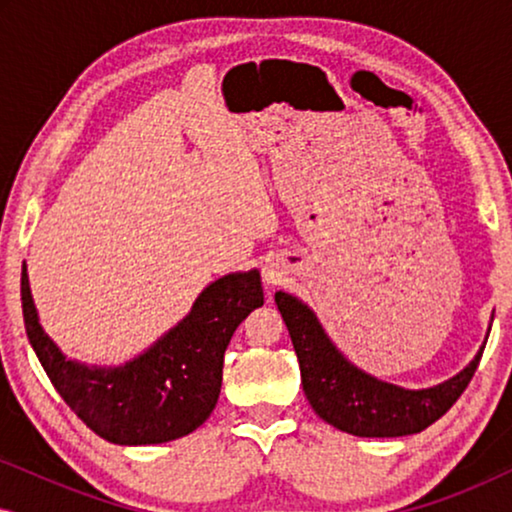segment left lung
Instances as JSON below:
<instances>
[{"instance_id":"left-lung-1","label":"left lung","mask_w":512,"mask_h":512,"mask_svg":"<svg viewBox=\"0 0 512 512\" xmlns=\"http://www.w3.org/2000/svg\"><path fill=\"white\" fill-rule=\"evenodd\" d=\"M275 300L298 354L307 401L324 422L352 436L398 438L424 431L457 403L482 359L478 352L457 377L438 387L408 391L354 368L300 300L282 291Z\"/></svg>"}]
</instances>
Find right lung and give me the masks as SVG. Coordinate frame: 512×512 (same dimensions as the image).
<instances>
[{
	"instance_id": "1",
	"label": "right lung",
	"mask_w": 512,
	"mask_h": 512,
	"mask_svg": "<svg viewBox=\"0 0 512 512\" xmlns=\"http://www.w3.org/2000/svg\"><path fill=\"white\" fill-rule=\"evenodd\" d=\"M25 331L48 380L88 429L116 445H156L188 436L221 394L223 354L235 328L263 305L258 270L209 284L193 310L149 352L114 370L67 361L41 331L30 282L20 277Z\"/></svg>"
}]
</instances>
